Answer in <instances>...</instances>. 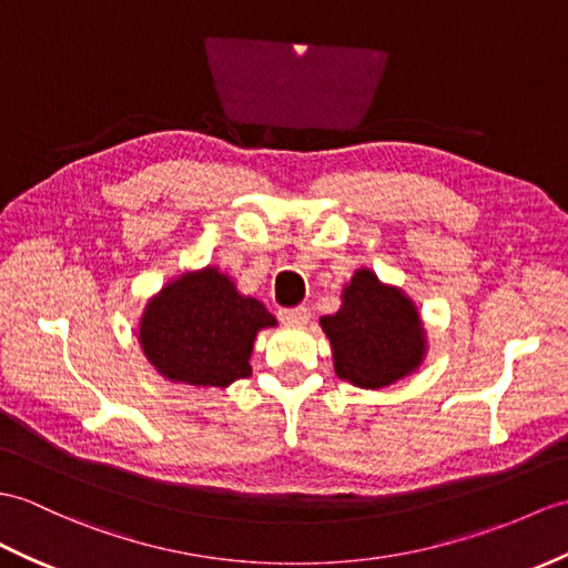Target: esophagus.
<instances>
[{"instance_id": "34e87169", "label": "esophagus", "mask_w": 568, "mask_h": 568, "mask_svg": "<svg viewBox=\"0 0 568 568\" xmlns=\"http://www.w3.org/2000/svg\"><path fill=\"white\" fill-rule=\"evenodd\" d=\"M281 322L285 324H307L310 322V310L307 307H283L278 312Z\"/></svg>"}]
</instances>
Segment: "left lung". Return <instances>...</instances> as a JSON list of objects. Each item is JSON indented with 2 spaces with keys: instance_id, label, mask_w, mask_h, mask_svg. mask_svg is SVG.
I'll use <instances>...</instances> for the list:
<instances>
[{
  "instance_id": "left-lung-1",
  "label": "left lung",
  "mask_w": 568,
  "mask_h": 568,
  "mask_svg": "<svg viewBox=\"0 0 568 568\" xmlns=\"http://www.w3.org/2000/svg\"><path fill=\"white\" fill-rule=\"evenodd\" d=\"M334 348V371L363 389H382L420 365L426 334L414 302L402 290L382 285L367 268L355 271L344 305L322 316Z\"/></svg>"
}]
</instances>
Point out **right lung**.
<instances>
[{
  "label": "right lung",
  "mask_w": 568,
  "mask_h": 568,
  "mask_svg": "<svg viewBox=\"0 0 568 568\" xmlns=\"http://www.w3.org/2000/svg\"><path fill=\"white\" fill-rule=\"evenodd\" d=\"M275 316L236 293L217 268L186 273L162 287L140 320V344L156 373L193 387H227L252 375L254 338Z\"/></svg>",
  "instance_id": "obj_1"
}]
</instances>
